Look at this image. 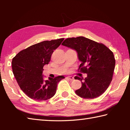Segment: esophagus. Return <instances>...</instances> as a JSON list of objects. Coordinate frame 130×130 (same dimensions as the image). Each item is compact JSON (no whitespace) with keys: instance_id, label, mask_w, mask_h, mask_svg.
Wrapping results in <instances>:
<instances>
[{"instance_id":"34e87169","label":"esophagus","mask_w":130,"mask_h":130,"mask_svg":"<svg viewBox=\"0 0 130 130\" xmlns=\"http://www.w3.org/2000/svg\"><path fill=\"white\" fill-rule=\"evenodd\" d=\"M67 78H68V79H69L70 80H73V79H74V77H72V76H68Z\"/></svg>"}]
</instances>
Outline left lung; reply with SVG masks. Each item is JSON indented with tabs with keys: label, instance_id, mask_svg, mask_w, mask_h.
I'll return each instance as SVG.
<instances>
[{
	"label": "left lung",
	"instance_id": "left-lung-1",
	"mask_svg": "<svg viewBox=\"0 0 130 130\" xmlns=\"http://www.w3.org/2000/svg\"><path fill=\"white\" fill-rule=\"evenodd\" d=\"M62 45L76 50L81 62L78 70L87 74L85 78L74 77L82 83L76 93L85 99L102 95L112 80L115 66L113 52L104 44L84 37L67 38Z\"/></svg>",
	"mask_w": 130,
	"mask_h": 130
}]
</instances>
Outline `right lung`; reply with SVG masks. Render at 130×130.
<instances>
[{"label": "right lung", "mask_w": 130, "mask_h": 130, "mask_svg": "<svg viewBox=\"0 0 130 130\" xmlns=\"http://www.w3.org/2000/svg\"><path fill=\"white\" fill-rule=\"evenodd\" d=\"M60 38L34 44L19 52L12 61L13 74L20 88L32 99L46 100L56 93L57 84L64 78L59 76L44 80L43 66L48 64L52 54L63 41Z\"/></svg>", "instance_id": "right-lung-1"}]
</instances>
